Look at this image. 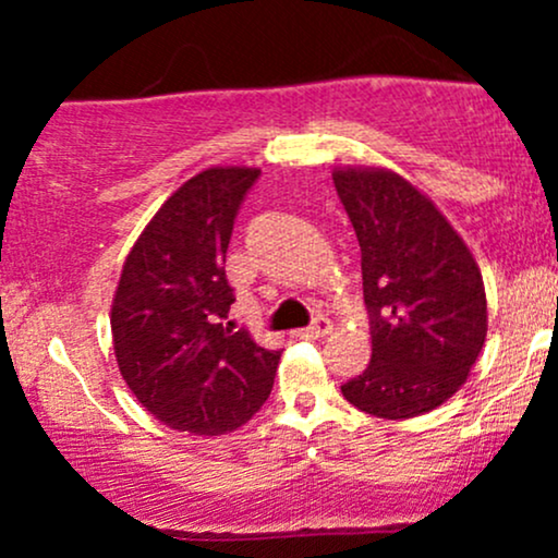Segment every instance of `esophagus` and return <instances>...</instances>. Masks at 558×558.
I'll use <instances>...</instances> for the list:
<instances>
[{
    "instance_id": "obj_1",
    "label": "esophagus",
    "mask_w": 558,
    "mask_h": 558,
    "mask_svg": "<svg viewBox=\"0 0 558 558\" xmlns=\"http://www.w3.org/2000/svg\"><path fill=\"white\" fill-rule=\"evenodd\" d=\"M332 330V323L328 317H317L315 323L310 325V328H304V330H299L296 336L299 338H304V341H317V338H325L328 336V332Z\"/></svg>"
}]
</instances>
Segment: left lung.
Instances as JSON below:
<instances>
[{"mask_svg":"<svg viewBox=\"0 0 558 558\" xmlns=\"http://www.w3.org/2000/svg\"><path fill=\"white\" fill-rule=\"evenodd\" d=\"M362 248L373 360L345 401L383 420L433 412L466 383L488 332L483 275L444 213L399 172L336 168Z\"/></svg>","mask_w":558,"mask_h":558,"instance_id":"left-lung-1","label":"left lung"}]
</instances>
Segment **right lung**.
I'll list each match as a JSON object with an SVG mask.
<instances>
[{"label":"right lung","instance_id":"add662e5","mask_svg":"<svg viewBox=\"0 0 558 558\" xmlns=\"http://www.w3.org/2000/svg\"><path fill=\"white\" fill-rule=\"evenodd\" d=\"M257 168H207L172 194L128 252L110 325L120 375L151 417L181 433L246 425L272 390L280 351L222 325L226 252Z\"/></svg>","mask_w":558,"mask_h":558}]
</instances>
